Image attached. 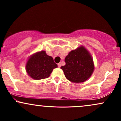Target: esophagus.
<instances>
[{
	"label": "esophagus",
	"mask_w": 121,
	"mask_h": 121,
	"mask_svg": "<svg viewBox=\"0 0 121 121\" xmlns=\"http://www.w3.org/2000/svg\"><path fill=\"white\" fill-rule=\"evenodd\" d=\"M61 66V62H59V63L58 64V67L60 68Z\"/></svg>",
	"instance_id": "34e87169"
}]
</instances>
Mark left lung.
<instances>
[{
    "label": "left lung",
    "mask_w": 121,
    "mask_h": 121,
    "mask_svg": "<svg viewBox=\"0 0 121 121\" xmlns=\"http://www.w3.org/2000/svg\"><path fill=\"white\" fill-rule=\"evenodd\" d=\"M65 62L66 64L61 69L65 77L72 82H84L91 77L94 72L92 56L83 45L70 51L65 57Z\"/></svg>",
    "instance_id": "left-lung-1"
}]
</instances>
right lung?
<instances>
[{"instance_id":"add662e5","label":"right lung","mask_w":121,"mask_h":121,"mask_svg":"<svg viewBox=\"0 0 121 121\" xmlns=\"http://www.w3.org/2000/svg\"><path fill=\"white\" fill-rule=\"evenodd\" d=\"M57 67V65L54 62L52 57L47 55L45 51H41L29 57L26 70L30 77L39 80L49 77L53 69Z\"/></svg>"}]
</instances>
